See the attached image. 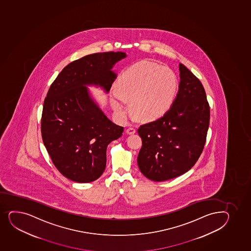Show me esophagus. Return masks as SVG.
Listing matches in <instances>:
<instances>
[{
  "instance_id": "esophagus-1",
  "label": "esophagus",
  "mask_w": 251,
  "mask_h": 251,
  "mask_svg": "<svg viewBox=\"0 0 251 251\" xmlns=\"http://www.w3.org/2000/svg\"><path fill=\"white\" fill-rule=\"evenodd\" d=\"M126 132H127V134H133V133L136 132V128L133 127H127Z\"/></svg>"
}]
</instances>
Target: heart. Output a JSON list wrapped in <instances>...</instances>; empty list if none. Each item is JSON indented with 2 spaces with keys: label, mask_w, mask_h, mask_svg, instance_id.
<instances>
[{
  "label": "heart",
  "mask_w": 251,
  "mask_h": 251,
  "mask_svg": "<svg viewBox=\"0 0 251 251\" xmlns=\"http://www.w3.org/2000/svg\"><path fill=\"white\" fill-rule=\"evenodd\" d=\"M176 89V78L172 70L153 63H138L122 74L113 93L112 104L125 117L124 100H130L132 110L138 118L156 119L170 107Z\"/></svg>",
  "instance_id": "obj_1"
}]
</instances>
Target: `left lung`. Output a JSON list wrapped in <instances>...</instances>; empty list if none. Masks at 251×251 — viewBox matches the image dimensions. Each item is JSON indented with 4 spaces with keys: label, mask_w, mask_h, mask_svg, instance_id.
Returning <instances> with one entry per match:
<instances>
[{
    "label": "left lung",
    "mask_w": 251,
    "mask_h": 251,
    "mask_svg": "<svg viewBox=\"0 0 251 251\" xmlns=\"http://www.w3.org/2000/svg\"><path fill=\"white\" fill-rule=\"evenodd\" d=\"M180 84L163 116L138 127L143 141L138 164L146 177L163 181L188 172L202 153L210 124V105L199 78L179 65Z\"/></svg>",
    "instance_id": "8db88e82"
}]
</instances>
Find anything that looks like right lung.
<instances>
[{"instance_id": "obj_1", "label": "right lung", "mask_w": 251, "mask_h": 251, "mask_svg": "<svg viewBox=\"0 0 251 251\" xmlns=\"http://www.w3.org/2000/svg\"><path fill=\"white\" fill-rule=\"evenodd\" d=\"M123 52L89 54L70 63L52 83L44 101L41 135L59 173L71 181L97 180L106 167V149L124 127L113 124L89 97L86 84L109 91L116 78L113 65Z\"/></svg>"}]
</instances>
